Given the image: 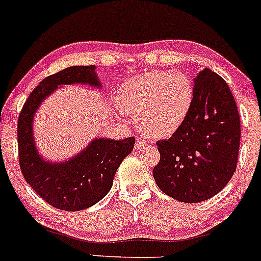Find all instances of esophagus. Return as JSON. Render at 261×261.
I'll return each mask as SVG.
<instances>
[{
  "label": "esophagus",
  "mask_w": 261,
  "mask_h": 261,
  "mask_svg": "<svg viewBox=\"0 0 261 261\" xmlns=\"http://www.w3.org/2000/svg\"><path fill=\"white\" fill-rule=\"evenodd\" d=\"M145 144H147L145 139H143V138H137L136 139V149H141V148L144 147Z\"/></svg>",
  "instance_id": "esophagus-1"
}]
</instances>
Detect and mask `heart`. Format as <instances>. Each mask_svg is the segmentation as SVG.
<instances>
[{
	"label": "heart",
	"instance_id": "heart-1",
	"mask_svg": "<svg viewBox=\"0 0 261 261\" xmlns=\"http://www.w3.org/2000/svg\"><path fill=\"white\" fill-rule=\"evenodd\" d=\"M194 88L183 73L152 71L127 81L119 92L120 107L136 114L139 127L153 138L173 136L184 124Z\"/></svg>",
	"mask_w": 261,
	"mask_h": 261
}]
</instances>
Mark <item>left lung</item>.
<instances>
[{
    "mask_svg": "<svg viewBox=\"0 0 261 261\" xmlns=\"http://www.w3.org/2000/svg\"><path fill=\"white\" fill-rule=\"evenodd\" d=\"M239 145L240 119L230 88L204 68L194 77V100L184 124L168 141L156 143L161 161L154 180L175 200H206L231 179Z\"/></svg>",
    "mask_w": 261,
    "mask_h": 261,
    "instance_id": "8db88e82",
    "label": "left lung"
}]
</instances>
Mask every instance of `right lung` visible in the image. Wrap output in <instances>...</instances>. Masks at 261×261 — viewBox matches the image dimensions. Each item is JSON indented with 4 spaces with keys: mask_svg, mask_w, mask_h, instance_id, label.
Segmentation results:
<instances>
[{
    "mask_svg": "<svg viewBox=\"0 0 261 261\" xmlns=\"http://www.w3.org/2000/svg\"><path fill=\"white\" fill-rule=\"evenodd\" d=\"M83 85L102 89L94 66H72L48 75L24 102L18 117V158L22 174L40 197L55 208L78 212L108 194L123 159L133 150L136 139L94 138L66 161L52 162L40 153L33 134V119L44 99L61 86Z\"/></svg>",
    "mask_w": 261,
    "mask_h": 261,
    "instance_id": "obj_1",
    "label": "right lung"
}]
</instances>
